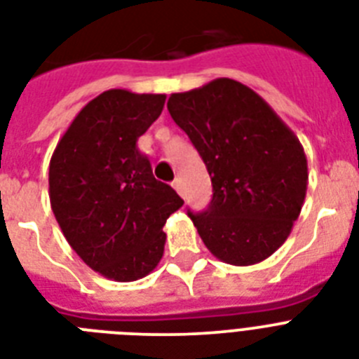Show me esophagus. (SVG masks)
Instances as JSON below:
<instances>
[{"mask_svg":"<svg viewBox=\"0 0 359 359\" xmlns=\"http://www.w3.org/2000/svg\"><path fill=\"white\" fill-rule=\"evenodd\" d=\"M172 187H174V189H176V191H177V192H180V194H182V192H183V185H182V180H174V182H172Z\"/></svg>","mask_w":359,"mask_h":359,"instance_id":"1","label":"esophagus"}]
</instances>
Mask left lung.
<instances>
[{"label": "left lung", "instance_id": "left-lung-1", "mask_svg": "<svg viewBox=\"0 0 359 359\" xmlns=\"http://www.w3.org/2000/svg\"><path fill=\"white\" fill-rule=\"evenodd\" d=\"M167 108L211 176L207 211H189L207 250L233 266L271 257L306 196L308 163L297 135L259 93L233 79L172 93Z\"/></svg>", "mask_w": 359, "mask_h": 359}]
</instances>
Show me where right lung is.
Here are the masks:
<instances>
[{
	"mask_svg": "<svg viewBox=\"0 0 359 359\" xmlns=\"http://www.w3.org/2000/svg\"><path fill=\"white\" fill-rule=\"evenodd\" d=\"M167 95L108 90L80 109L49 163V200L80 259L106 279H143L165 251L163 226L183 200L158 182L137 139Z\"/></svg>",
	"mask_w": 359,
	"mask_h": 359,
	"instance_id": "1",
	"label": "right lung"
}]
</instances>
